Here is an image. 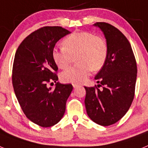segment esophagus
<instances>
[{
	"instance_id": "esophagus-1",
	"label": "esophagus",
	"mask_w": 148,
	"mask_h": 148,
	"mask_svg": "<svg viewBox=\"0 0 148 148\" xmlns=\"http://www.w3.org/2000/svg\"><path fill=\"white\" fill-rule=\"evenodd\" d=\"M73 86L74 88H76L77 87H78V84H73Z\"/></svg>"
}]
</instances>
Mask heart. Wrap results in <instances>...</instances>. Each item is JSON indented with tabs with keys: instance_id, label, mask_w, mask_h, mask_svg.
I'll return each instance as SVG.
<instances>
[{
	"instance_id": "heart-1",
	"label": "heart",
	"mask_w": 148,
	"mask_h": 148,
	"mask_svg": "<svg viewBox=\"0 0 148 148\" xmlns=\"http://www.w3.org/2000/svg\"><path fill=\"white\" fill-rule=\"evenodd\" d=\"M63 47L53 51V58L58 68H66L76 56L78 63L61 73L62 81L67 83L83 82L92 70L97 71L103 67L108 57V47L105 39L92 32L72 33L63 40Z\"/></svg>"
}]
</instances>
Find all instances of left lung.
Returning a JSON list of instances; mask_svg holds the SVG:
<instances>
[{
    "mask_svg": "<svg viewBox=\"0 0 148 148\" xmlns=\"http://www.w3.org/2000/svg\"><path fill=\"white\" fill-rule=\"evenodd\" d=\"M101 29L108 47L107 60L95 75L98 87H87L84 100L88 116L109 126L126 114L135 95L137 66L129 40L118 29L105 22L94 24ZM101 86L103 89L98 88Z\"/></svg>",
    "mask_w": 148,
    "mask_h": 148,
    "instance_id": "obj_1",
    "label": "left lung"
}]
</instances>
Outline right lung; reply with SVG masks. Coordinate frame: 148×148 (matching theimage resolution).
<instances>
[{
	"label": "right lung",
	"instance_id": "right-lung-1",
	"mask_svg": "<svg viewBox=\"0 0 148 148\" xmlns=\"http://www.w3.org/2000/svg\"><path fill=\"white\" fill-rule=\"evenodd\" d=\"M70 32L61 27H44L21 43L12 66V85L27 118L43 127L55 125L63 117L73 85L57 82L58 66L53 58L57 41ZM56 83L53 90L48 84Z\"/></svg>",
	"mask_w": 148,
	"mask_h": 148
}]
</instances>
